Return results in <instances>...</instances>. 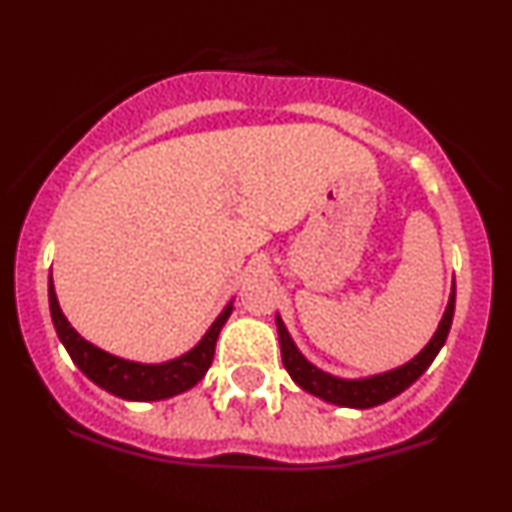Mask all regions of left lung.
I'll use <instances>...</instances> for the list:
<instances>
[{"label":"left lung","mask_w":512,"mask_h":512,"mask_svg":"<svg viewBox=\"0 0 512 512\" xmlns=\"http://www.w3.org/2000/svg\"><path fill=\"white\" fill-rule=\"evenodd\" d=\"M454 304H456V284L451 287L449 304H446L444 316H441L437 331L429 338L427 346L422 348L412 360L397 365V368L385 370V373L368 375V378H338V375L326 373V370L316 368L311 360L304 358V353L299 351L294 338L289 336L287 326H284L282 316L277 314V333H279V346H282V363L287 368V373L292 375V380L301 390L311 392V395L321 397L324 402L338 407H353V410H368V407H378L383 402L392 400L400 392H405L412 383H417L419 375L432 365V360L437 358L441 346L446 343L449 336L451 321H454Z\"/></svg>","instance_id":"obj_1"}]
</instances>
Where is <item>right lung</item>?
Masks as SVG:
<instances>
[{"label":"right lung","instance_id":"obj_1","mask_svg":"<svg viewBox=\"0 0 512 512\" xmlns=\"http://www.w3.org/2000/svg\"><path fill=\"white\" fill-rule=\"evenodd\" d=\"M48 306H51V319L58 338H61L63 348L71 355L73 363L80 368V373L110 395L132 402L169 400V397L181 395V392L191 390L198 380H203V375L208 373L213 363L220 328L233 314V301H228L211 328L203 333L201 341L179 358L164 360V363H137V360L102 351L75 331L61 311V304H58L51 274H48Z\"/></svg>","mask_w":512,"mask_h":512}]
</instances>
